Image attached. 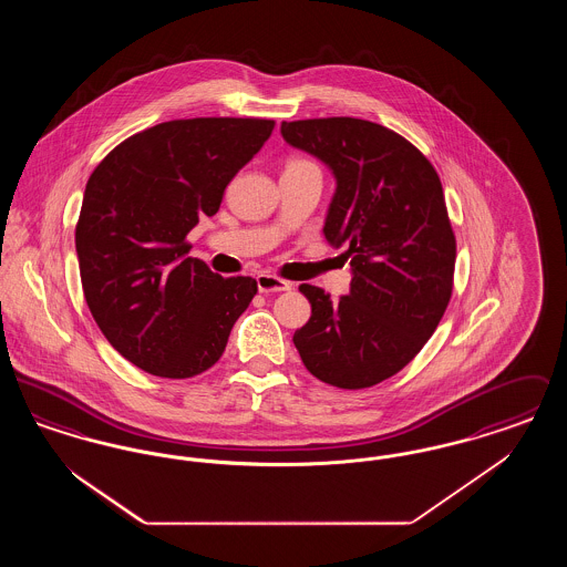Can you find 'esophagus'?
<instances>
[{
  "label": "esophagus",
  "instance_id": "1",
  "mask_svg": "<svg viewBox=\"0 0 567 567\" xmlns=\"http://www.w3.org/2000/svg\"><path fill=\"white\" fill-rule=\"evenodd\" d=\"M257 287H259V293H280V291H289L291 282L282 280L274 274H259L257 276Z\"/></svg>",
  "mask_w": 567,
  "mask_h": 567
}]
</instances>
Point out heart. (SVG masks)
I'll return each mask as SVG.
<instances>
[{
  "label": "heart",
  "mask_w": 567,
  "mask_h": 567,
  "mask_svg": "<svg viewBox=\"0 0 567 567\" xmlns=\"http://www.w3.org/2000/svg\"><path fill=\"white\" fill-rule=\"evenodd\" d=\"M310 165H315L310 159H303V157H291V159L287 162V165H285V169H293V167H310Z\"/></svg>",
  "instance_id": "1"
}]
</instances>
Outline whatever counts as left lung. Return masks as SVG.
Here are the masks:
<instances>
[{
	"label": "left lung",
	"mask_w": 567,
	"mask_h": 567,
	"mask_svg": "<svg viewBox=\"0 0 567 567\" xmlns=\"http://www.w3.org/2000/svg\"><path fill=\"white\" fill-rule=\"evenodd\" d=\"M280 134L333 172L323 234L347 246L352 268L349 296L299 287L312 315L296 349L331 386H374L419 354L453 296L457 243L440 176L414 144L372 121H282Z\"/></svg>",
	"instance_id": "left-lung-1"
}]
</instances>
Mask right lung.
Returning <instances> with one entry per match:
<instances>
[{"instance_id":"right-lung-1","label":"right lung","mask_w":567,"mask_h":567,"mask_svg":"<svg viewBox=\"0 0 567 567\" xmlns=\"http://www.w3.org/2000/svg\"><path fill=\"white\" fill-rule=\"evenodd\" d=\"M270 118L202 116L148 127L89 176L76 223L86 306L114 351L162 378L213 368L257 293L187 257V234L270 137Z\"/></svg>"}]
</instances>
